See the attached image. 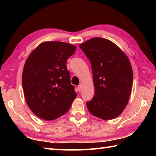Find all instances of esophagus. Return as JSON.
Instances as JSON below:
<instances>
[{"mask_svg": "<svg viewBox=\"0 0 156 156\" xmlns=\"http://www.w3.org/2000/svg\"><path fill=\"white\" fill-rule=\"evenodd\" d=\"M77 89H78V91L79 92H80L82 91V89H83V86H82V84H80V85L78 86Z\"/></svg>", "mask_w": 156, "mask_h": 156, "instance_id": "esophagus-1", "label": "esophagus"}]
</instances>
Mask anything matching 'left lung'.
<instances>
[{
    "instance_id": "8db88e82",
    "label": "left lung",
    "mask_w": 156,
    "mask_h": 156,
    "mask_svg": "<svg viewBox=\"0 0 156 156\" xmlns=\"http://www.w3.org/2000/svg\"><path fill=\"white\" fill-rule=\"evenodd\" d=\"M79 47L90 60L93 73L95 96L87 102L89 112L102 120L118 117L131 93L133 71L128 57L112 41L99 37Z\"/></svg>"
}]
</instances>
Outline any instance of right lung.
<instances>
[{"label": "right lung", "mask_w": 156, "mask_h": 156, "mask_svg": "<svg viewBox=\"0 0 156 156\" xmlns=\"http://www.w3.org/2000/svg\"><path fill=\"white\" fill-rule=\"evenodd\" d=\"M76 49L67 43L44 42L26 60L22 76L25 98L42 119L52 120L65 114L77 96L66 65Z\"/></svg>", "instance_id": "obj_1"}]
</instances>
